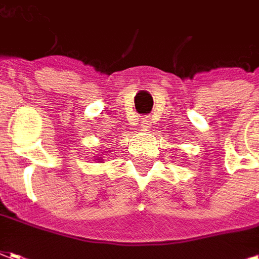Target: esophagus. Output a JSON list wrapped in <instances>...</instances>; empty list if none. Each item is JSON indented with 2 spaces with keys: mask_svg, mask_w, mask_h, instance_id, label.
<instances>
[{
  "mask_svg": "<svg viewBox=\"0 0 259 259\" xmlns=\"http://www.w3.org/2000/svg\"><path fill=\"white\" fill-rule=\"evenodd\" d=\"M151 126H152V119L149 118V116H145V118H143V120H141V127L145 130L151 129Z\"/></svg>",
  "mask_w": 259,
  "mask_h": 259,
  "instance_id": "1",
  "label": "esophagus"
}]
</instances>
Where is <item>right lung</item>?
<instances>
[{
	"instance_id": "right-lung-1",
	"label": "right lung",
	"mask_w": 259,
	"mask_h": 259,
	"mask_svg": "<svg viewBox=\"0 0 259 259\" xmlns=\"http://www.w3.org/2000/svg\"><path fill=\"white\" fill-rule=\"evenodd\" d=\"M96 160H103V159H101V158H100V156H99V158L96 159Z\"/></svg>"
}]
</instances>
